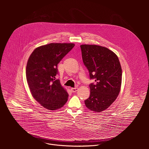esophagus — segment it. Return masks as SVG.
Instances as JSON below:
<instances>
[{"instance_id":"obj_1","label":"esophagus","mask_w":149,"mask_h":149,"mask_svg":"<svg viewBox=\"0 0 149 149\" xmlns=\"http://www.w3.org/2000/svg\"><path fill=\"white\" fill-rule=\"evenodd\" d=\"M77 90H78V88H77V87L71 88V91L72 92H76V91H77Z\"/></svg>"}]
</instances>
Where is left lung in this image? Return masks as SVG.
Segmentation results:
<instances>
[{"label": "left lung", "instance_id": "obj_1", "mask_svg": "<svg viewBox=\"0 0 149 149\" xmlns=\"http://www.w3.org/2000/svg\"><path fill=\"white\" fill-rule=\"evenodd\" d=\"M84 64L89 73L90 96L86 107L100 112L106 110L116 99L120 91L122 71L116 54L108 48L95 45L80 46Z\"/></svg>", "mask_w": 149, "mask_h": 149}]
</instances>
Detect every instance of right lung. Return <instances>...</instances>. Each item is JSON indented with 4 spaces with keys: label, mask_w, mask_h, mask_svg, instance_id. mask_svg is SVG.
Returning <instances> with one entry per match:
<instances>
[{
    "label": "right lung",
    "mask_w": 149,
    "mask_h": 149,
    "mask_svg": "<svg viewBox=\"0 0 149 149\" xmlns=\"http://www.w3.org/2000/svg\"><path fill=\"white\" fill-rule=\"evenodd\" d=\"M74 43H51L37 47L28 60L26 75L31 93L42 106L53 111L64 106L68 93L56 79L57 65Z\"/></svg>",
    "instance_id": "add662e5"
}]
</instances>
